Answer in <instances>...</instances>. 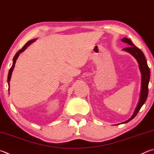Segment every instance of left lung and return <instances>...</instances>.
Returning a JSON list of instances; mask_svg holds the SVG:
<instances>
[{"label": "left lung", "mask_w": 154, "mask_h": 154, "mask_svg": "<svg viewBox=\"0 0 154 154\" xmlns=\"http://www.w3.org/2000/svg\"><path fill=\"white\" fill-rule=\"evenodd\" d=\"M121 41L125 43L128 44V45L130 46L129 47H128V48H123L122 50L129 53V54L132 55L137 60L139 64V67L141 75V92L138 104L137 105L135 110L134 111L133 115L131 116V118L129 119H128L127 121L123 122V123H127V122H129L133 119L135 118V116L137 114L138 112L142 107V106L144 104V103L146 101L148 95V85H149L150 79V71L149 68L148 67L147 60L145 59L143 52H142L140 49L138 48L137 47L134 45L130 39H128L127 38H123L121 39Z\"/></svg>", "instance_id": "8db88e82"}]
</instances>
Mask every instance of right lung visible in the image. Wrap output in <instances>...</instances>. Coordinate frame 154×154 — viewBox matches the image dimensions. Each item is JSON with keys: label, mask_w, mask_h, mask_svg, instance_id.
Returning a JSON list of instances; mask_svg holds the SVG:
<instances>
[{"label": "right lung", "mask_w": 154, "mask_h": 154, "mask_svg": "<svg viewBox=\"0 0 154 154\" xmlns=\"http://www.w3.org/2000/svg\"><path fill=\"white\" fill-rule=\"evenodd\" d=\"M36 40H37V38L33 39V40H29V42H27L26 44H25L23 48H22L20 50H19V51L15 54V57H14L13 59V65H12V66H11V69H10V70H9V74H8V77H7L8 85H9V88H10V83H9V82H10V80H11V75H12V72H13V71L14 67H15V63H16L17 59V58H18L19 54H20L21 52H23L25 50H26V48H27V47H28V46L30 45V44H32V43L34 42H35Z\"/></svg>", "instance_id": "add662e5"}]
</instances>
